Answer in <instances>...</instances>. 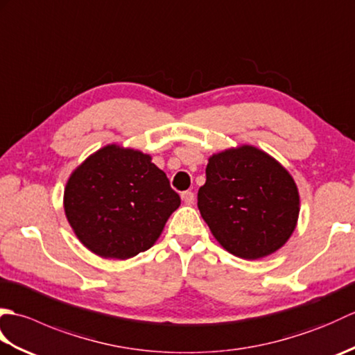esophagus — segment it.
<instances>
[{
	"label": "esophagus",
	"instance_id": "34e87169",
	"mask_svg": "<svg viewBox=\"0 0 355 355\" xmlns=\"http://www.w3.org/2000/svg\"><path fill=\"white\" fill-rule=\"evenodd\" d=\"M182 200H183L184 205H193L195 195L191 191H184V192H182Z\"/></svg>",
	"mask_w": 355,
	"mask_h": 355
}]
</instances>
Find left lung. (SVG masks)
<instances>
[{
  "label": "left lung",
  "instance_id": "8db88e82",
  "mask_svg": "<svg viewBox=\"0 0 355 355\" xmlns=\"http://www.w3.org/2000/svg\"><path fill=\"white\" fill-rule=\"evenodd\" d=\"M198 209L225 250L259 259L291 236L299 216V192L284 166L245 145L209 158Z\"/></svg>",
  "mask_w": 355,
  "mask_h": 355
}]
</instances>
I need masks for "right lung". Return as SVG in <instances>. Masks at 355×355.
<instances>
[{"label": "right lung", "mask_w": 355, "mask_h": 355, "mask_svg": "<svg viewBox=\"0 0 355 355\" xmlns=\"http://www.w3.org/2000/svg\"><path fill=\"white\" fill-rule=\"evenodd\" d=\"M180 195L150 157L108 145L71 173L64 192L67 220L102 258L128 259L154 245Z\"/></svg>", "instance_id": "obj_1"}]
</instances>
